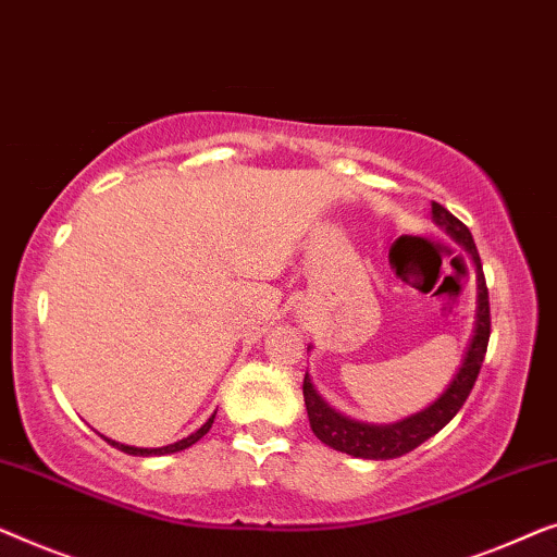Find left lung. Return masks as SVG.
<instances>
[{
    "label": "left lung",
    "instance_id": "8db88e82",
    "mask_svg": "<svg viewBox=\"0 0 557 557\" xmlns=\"http://www.w3.org/2000/svg\"><path fill=\"white\" fill-rule=\"evenodd\" d=\"M432 219L449 234L454 242H459L472 257L476 270V315H474V331L469 338V346L461 358L459 371L454 373L449 386L434 404L419 413H411L394 424H363V421L348 419L333 409L323 396L312 386L310 375L305 373L302 381V396L305 409H308L310 429L320 442L333 446L335 451H346L350 457L360 459H396L417 449L426 438H432L436 432L449 424L457 417V411L465 406L469 391H472L476 375H480L484 354H487L490 343V295L487 282H484L480 252H476L472 232L467 224H461L451 211H446L442 203H432ZM310 350V348H308Z\"/></svg>",
    "mask_w": 557,
    "mask_h": 557
}]
</instances>
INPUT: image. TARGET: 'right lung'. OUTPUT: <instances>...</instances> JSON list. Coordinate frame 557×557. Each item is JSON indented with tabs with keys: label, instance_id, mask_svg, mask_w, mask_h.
Returning a JSON list of instances; mask_svg holds the SVG:
<instances>
[{
	"label": "right lung",
	"instance_id": "1",
	"mask_svg": "<svg viewBox=\"0 0 557 557\" xmlns=\"http://www.w3.org/2000/svg\"><path fill=\"white\" fill-rule=\"evenodd\" d=\"M214 417H216V411L211 413V417L207 419V424H203L201 429H197V432L194 434H189L186 438H182V442H174V444H169V446H159V449H140V446H128V444H119V442H113V438H106L108 444L111 446H115V449H121V451H125V454H133V457H156V454H174V451H182V449H189L191 444H197L199 438L209 432L211 429V424H214Z\"/></svg>",
	"mask_w": 557,
	"mask_h": 557
}]
</instances>
